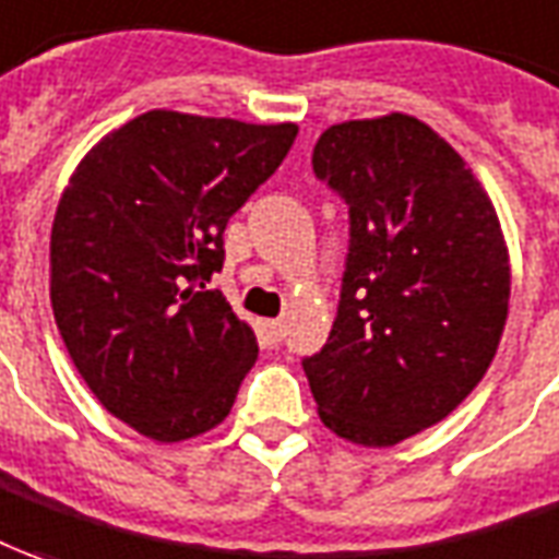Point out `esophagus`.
I'll return each mask as SVG.
<instances>
[{"instance_id":"1","label":"esophagus","mask_w":559,"mask_h":559,"mask_svg":"<svg viewBox=\"0 0 559 559\" xmlns=\"http://www.w3.org/2000/svg\"><path fill=\"white\" fill-rule=\"evenodd\" d=\"M261 329H264V334H267V341H271V344H280V341H283V334H286V322H280V319H267Z\"/></svg>"}]
</instances>
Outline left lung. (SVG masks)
I'll use <instances>...</instances> for the list:
<instances>
[{"mask_svg": "<svg viewBox=\"0 0 559 559\" xmlns=\"http://www.w3.org/2000/svg\"><path fill=\"white\" fill-rule=\"evenodd\" d=\"M313 169L349 206V258L304 374L337 438L395 448L487 374L511 298L506 234L468 160L414 115L331 124Z\"/></svg>", "mask_w": 559, "mask_h": 559, "instance_id": "8db88e82", "label": "left lung"}]
</instances>
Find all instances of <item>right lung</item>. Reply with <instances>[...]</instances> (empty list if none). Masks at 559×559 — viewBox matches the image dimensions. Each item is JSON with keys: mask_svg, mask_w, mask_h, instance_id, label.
Here are the masks:
<instances>
[{"mask_svg": "<svg viewBox=\"0 0 559 559\" xmlns=\"http://www.w3.org/2000/svg\"><path fill=\"white\" fill-rule=\"evenodd\" d=\"M298 124L152 109L81 157L51 225L53 322L111 417L176 444L228 417L255 331L206 288L222 234Z\"/></svg>", "mask_w": 559, "mask_h": 559, "instance_id": "obj_1", "label": "right lung"}]
</instances>
